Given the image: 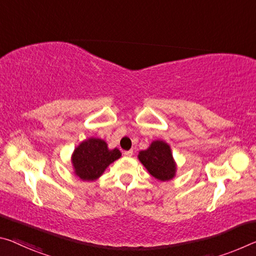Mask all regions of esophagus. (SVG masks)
I'll return each mask as SVG.
<instances>
[{
    "label": "esophagus",
    "mask_w": 256,
    "mask_h": 256,
    "mask_svg": "<svg viewBox=\"0 0 256 256\" xmlns=\"http://www.w3.org/2000/svg\"><path fill=\"white\" fill-rule=\"evenodd\" d=\"M124 156L126 157H131L133 155V150H126V152H124Z\"/></svg>",
    "instance_id": "34e87169"
}]
</instances>
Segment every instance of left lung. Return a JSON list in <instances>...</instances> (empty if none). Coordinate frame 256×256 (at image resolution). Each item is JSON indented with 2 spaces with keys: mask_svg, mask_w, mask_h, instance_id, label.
I'll list each match as a JSON object with an SVG mask.
<instances>
[{
  "mask_svg": "<svg viewBox=\"0 0 256 256\" xmlns=\"http://www.w3.org/2000/svg\"><path fill=\"white\" fill-rule=\"evenodd\" d=\"M138 158L157 180L168 181L176 176V162L173 160L171 147L165 141H152L148 149L141 150Z\"/></svg>",
  "mask_w": 256,
  "mask_h": 256,
  "instance_id": "1",
  "label": "left lung"
}]
</instances>
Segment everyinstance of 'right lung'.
Returning a JSON list of instances; mask_svg holds the SVG:
<instances>
[{"instance_id":"add662e5","label":"right lung","mask_w":256,"mask_h":256,"mask_svg":"<svg viewBox=\"0 0 256 256\" xmlns=\"http://www.w3.org/2000/svg\"><path fill=\"white\" fill-rule=\"evenodd\" d=\"M122 156L117 148L108 149L107 144L101 139L90 138L75 148L72 156L74 172L80 180H96L112 162Z\"/></svg>"}]
</instances>
